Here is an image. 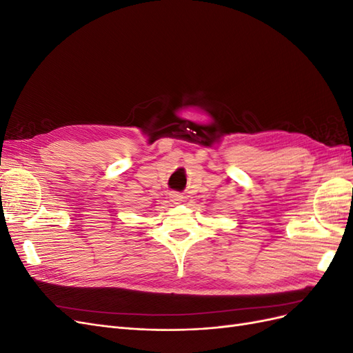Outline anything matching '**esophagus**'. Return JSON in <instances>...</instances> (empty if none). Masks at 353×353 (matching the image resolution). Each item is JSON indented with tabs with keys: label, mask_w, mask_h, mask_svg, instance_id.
<instances>
[{
	"label": "esophagus",
	"mask_w": 353,
	"mask_h": 353,
	"mask_svg": "<svg viewBox=\"0 0 353 353\" xmlns=\"http://www.w3.org/2000/svg\"><path fill=\"white\" fill-rule=\"evenodd\" d=\"M169 199H170V201H172V203H181V201H183V197H181V196L176 194V193H170V194H169Z\"/></svg>",
	"instance_id": "esophagus-1"
}]
</instances>
